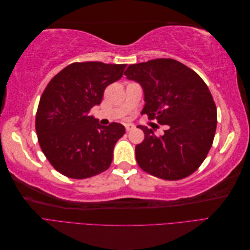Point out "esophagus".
I'll return each instance as SVG.
<instances>
[{
  "instance_id": "34e87169",
  "label": "esophagus",
  "mask_w": 250,
  "mask_h": 250,
  "mask_svg": "<svg viewBox=\"0 0 250 250\" xmlns=\"http://www.w3.org/2000/svg\"><path fill=\"white\" fill-rule=\"evenodd\" d=\"M134 127H135V126H134L133 124H126V125H125V128H126V131H127V132L132 130Z\"/></svg>"
}]
</instances>
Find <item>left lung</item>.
I'll return each instance as SVG.
<instances>
[{
    "instance_id": "1",
    "label": "left lung",
    "mask_w": 250,
    "mask_h": 250,
    "mask_svg": "<svg viewBox=\"0 0 250 250\" xmlns=\"http://www.w3.org/2000/svg\"><path fill=\"white\" fill-rule=\"evenodd\" d=\"M124 75L144 89L142 115L168 126L160 137L148 127L139 126L145 134L135 146L139 166L166 180L191 175L206 160L217 127L216 104L206 82L171 58L130 64Z\"/></svg>"
}]
</instances>
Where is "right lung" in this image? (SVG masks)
I'll return each mask as SVG.
<instances>
[{"mask_svg": "<svg viewBox=\"0 0 250 250\" xmlns=\"http://www.w3.org/2000/svg\"><path fill=\"white\" fill-rule=\"evenodd\" d=\"M127 64L74 62L51 79L37 107L35 129L50 164L62 175L84 179L109 168L113 147L125 133L120 123L100 125L89 110Z\"/></svg>", "mask_w": 250, "mask_h": 250, "instance_id": "add662e5", "label": "right lung"}]
</instances>
